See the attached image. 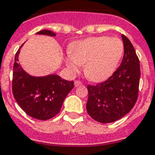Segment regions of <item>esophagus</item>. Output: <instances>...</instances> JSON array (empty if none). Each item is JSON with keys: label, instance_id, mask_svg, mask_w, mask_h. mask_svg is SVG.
Listing matches in <instances>:
<instances>
[{"label": "esophagus", "instance_id": "esophagus-1", "mask_svg": "<svg viewBox=\"0 0 155 155\" xmlns=\"http://www.w3.org/2000/svg\"><path fill=\"white\" fill-rule=\"evenodd\" d=\"M82 83L80 81V80H75V87H79V86H81L82 85Z\"/></svg>", "mask_w": 155, "mask_h": 155}]
</instances>
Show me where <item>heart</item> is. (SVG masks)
<instances>
[{
  "mask_svg": "<svg viewBox=\"0 0 155 155\" xmlns=\"http://www.w3.org/2000/svg\"><path fill=\"white\" fill-rule=\"evenodd\" d=\"M123 52V44L120 39L90 37L72 44L66 64L72 73L78 72L80 64H84V74L88 80L103 81L113 73Z\"/></svg>",
  "mask_w": 155,
  "mask_h": 155,
  "instance_id": "1",
  "label": "heart"
}]
</instances>
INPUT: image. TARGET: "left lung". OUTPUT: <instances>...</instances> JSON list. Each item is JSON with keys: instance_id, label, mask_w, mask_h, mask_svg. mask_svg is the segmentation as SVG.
Returning <instances> with one entry per match:
<instances>
[{"instance_id": "left-lung-1", "label": "left lung", "mask_w": 155, "mask_h": 155, "mask_svg": "<svg viewBox=\"0 0 155 155\" xmlns=\"http://www.w3.org/2000/svg\"><path fill=\"white\" fill-rule=\"evenodd\" d=\"M124 55L120 66L106 81L88 85L87 111L102 123H113L134 107L139 95L140 65L133 45L122 35Z\"/></svg>"}]
</instances>
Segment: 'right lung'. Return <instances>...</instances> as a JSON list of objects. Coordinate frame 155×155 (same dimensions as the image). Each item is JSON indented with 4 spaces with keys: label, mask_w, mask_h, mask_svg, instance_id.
Segmentation results:
<instances>
[{
    "label": "right lung",
    "mask_w": 155,
    "mask_h": 155,
    "mask_svg": "<svg viewBox=\"0 0 155 155\" xmlns=\"http://www.w3.org/2000/svg\"><path fill=\"white\" fill-rule=\"evenodd\" d=\"M37 34L56 36V33L49 30H42ZM23 45L15 55L12 94L26 114L39 120H48L60 112L64 100L74 87V83L53 74L42 77L28 74L18 64L19 53Z\"/></svg>",
    "instance_id": "right-lung-1"
}]
</instances>
